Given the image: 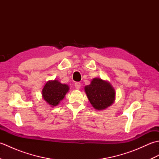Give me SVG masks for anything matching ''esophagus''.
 <instances>
[{"mask_svg": "<svg viewBox=\"0 0 159 159\" xmlns=\"http://www.w3.org/2000/svg\"><path fill=\"white\" fill-rule=\"evenodd\" d=\"M74 87H75L76 89H79L80 88V83L79 82L75 83V84H74Z\"/></svg>", "mask_w": 159, "mask_h": 159, "instance_id": "obj_1", "label": "esophagus"}]
</instances>
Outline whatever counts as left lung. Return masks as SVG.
Masks as SVG:
<instances>
[{
	"label": "left lung",
	"instance_id": "obj_1",
	"mask_svg": "<svg viewBox=\"0 0 159 159\" xmlns=\"http://www.w3.org/2000/svg\"><path fill=\"white\" fill-rule=\"evenodd\" d=\"M84 89L91 104L98 111L111 106L116 100V93L114 87L109 81L100 78H94Z\"/></svg>",
	"mask_w": 159,
	"mask_h": 159
}]
</instances>
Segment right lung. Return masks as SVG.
<instances>
[{
	"label": "right lung",
	"instance_id": "add662e5",
	"mask_svg": "<svg viewBox=\"0 0 159 159\" xmlns=\"http://www.w3.org/2000/svg\"><path fill=\"white\" fill-rule=\"evenodd\" d=\"M69 89L68 85L60 83L58 80H48L42 89V97L48 105L54 107L58 105L65 98Z\"/></svg>",
	"mask_w": 159,
	"mask_h": 159
}]
</instances>
